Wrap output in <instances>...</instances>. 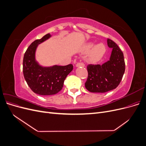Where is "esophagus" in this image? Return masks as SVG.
<instances>
[{"mask_svg":"<svg viewBox=\"0 0 146 146\" xmlns=\"http://www.w3.org/2000/svg\"><path fill=\"white\" fill-rule=\"evenodd\" d=\"M76 67H80V66H81V67H84V66H85V64L82 62H78L76 64Z\"/></svg>","mask_w":146,"mask_h":146,"instance_id":"1","label":"esophagus"}]
</instances>
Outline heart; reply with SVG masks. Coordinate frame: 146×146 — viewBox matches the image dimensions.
I'll return each mask as SVG.
<instances>
[{
  "mask_svg": "<svg viewBox=\"0 0 146 146\" xmlns=\"http://www.w3.org/2000/svg\"><path fill=\"white\" fill-rule=\"evenodd\" d=\"M94 46L95 43L94 42L88 43L84 46L83 51L85 52H89L92 49L90 55V60L93 62H97L104 56L107 48L103 43L98 44L94 48ZM92 48H94L92 49Z\"/></svg>",
  "mask_w": 146,
  "mask_h": 146,
  "instance_id": "obj_1",
  "label": "heart"
}]
</instances>
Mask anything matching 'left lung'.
Wrapping results in <instances>:
<instances>
[{
  "label": "left lung",
  "mask_w": 146,
  "mask_h": 146,
  "mask_svg": "<svg viewBox=\"0 0 146 146\" xmlns=\"http://www.w3.org/2000/svg\"><path fill=\"white\" fill-rule=\"evenodd\" d=\"M107 44L112 48L110 60L100 64H89L88 76L85 83L86 90L91 92L103 93L115 89L124 74L125 66L123 52L116 44L107 39Z\"/></svg>",
  "instance_id": "obj_1"
}]
</instances>
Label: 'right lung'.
<instances>
[{
    "mask_svg": "<svg viewBox=\"0 0 146 146\" xmlns=\"http://www.w3.org/2000/svg\"><path fill=\"white\" fill-rule=\"evenodd\" d=\"M50 37V34L48 33L41 39L33 41L26 50L23 59L25 80L35 93L41 96L58 93L62 90L66 77L73 69L72 64L44 67L36 60L35 54L38 45Z\"/></svg>",
    "mask_w": 146,
    "mask_h": 146,
    "instance_id": "add662e5",
    "label": "right lung"
}]
</instances>
